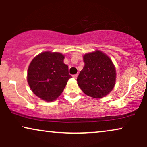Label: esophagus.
Listing matches in <instances>:
<instances>
[{"mask_svg": "<svg viewBox=\"0 0 147 147\" xmlns=\"http://www.w3.org/2000/svg\"><path fill=\"white\" fill-rule=\"evenodd\" d=\"M77 76H78V75H77H77H74L73 76H72V77H73V78L74 79H77Z\"/></svg>", "mask_w": 147, "mask_h": 147, "instance_id": "obj_1", "label": "esophagus"}]
</instances>
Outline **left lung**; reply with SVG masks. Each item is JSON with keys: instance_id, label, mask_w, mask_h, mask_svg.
<instances>
[{"instance_id": "left-lung-1", "label": "left lung", "mask_w": 147, "mask_h": 147, "mask_svg": "<svg viewBox=\"0 0 147 147\" xmlns=\"http://www.w3.org/2000/svg\"><path fill=\"white\" fill-rule=\"evenodd\" d=\"M83 59L85 65L77 77V84L86 95L103 98L115 85L116 70L112 60L100 50L85 54Z\"/></svg>"}]
</instances>
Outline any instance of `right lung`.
<instances>
[{
    "label": "right lung",
    "mask_w": 147,
    "mask_h": 147,
    "mask_svg": "<svg viewBox=\"0 0 147 147\" xmlns=\"http://www.w3.org/2000/svg\"><path fill=\"white\" fill-rule=\"evenodd\" d=\"M60 52L45 51L30 62L27 80L34 95L45 102L56 100L62 93L71 75Z\"/></svg>",
    "instance_id": "add662e5"
}]
</instances>
